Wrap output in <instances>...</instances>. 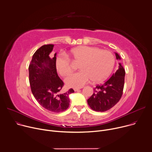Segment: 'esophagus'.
I'll list each match as a JSON object with an SVG mask.
<instances>
[{"instance_id": "34e87169", "label": "esophagus", "mask_w": 152, "mask_h": 152, "mask_svg": "<svg viewBox=\"0 0 152 152\" xmlns=\"http://www.w3.org/2000/svg\"><path fill=\"white\" fill-rule=\"evenodd\" d=\"M80 89V88H73V90H75V91H79Z\"/></svg>"}]
</instances>
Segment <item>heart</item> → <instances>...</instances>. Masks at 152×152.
Wrapping results in <instances>:
<instances>
[{
    "instance_id": "obj_1",
    "label": "heart",
    "mask_w": 152,
    "mask_h": 152,
    "mask_svg": "<svg viewBox=\"0 0 152 152\" xmlns=\"http://www.w3.org/2000/svg\"><path fill=\"white\" fill-rule=\"evenodd\" d=\"M67 55L75 61H80L78 68L81 70L66 78L65 81L70 87L80 88L90 79L94 82L104 80L111 74L115 64L114 56L110 52L94 47L78 46ZM55 65L61 76H66L72 70L70 60L64 54L56 57Z\"/></svg>"
}]
</instances>
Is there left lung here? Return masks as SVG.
Here are the masks:
<instances>
[{
  "mask_svg": "<svg viewBox=\"0 0 152 152\" xmlns=\"http://www.w3.org/2000/svg\"><path fill=\"white\" fill-rule=\"evenodd\" d=\"M115 53L117 59H121ZM125 70L121 63L118 70L113 76L102 85L94 88V93L87 100L90 107L95 111L104 112L115 106L121 99L124 84Z\"/></svg>",
  "mask_w": 152,
  "mask_h": 152,
  "instance_id": "8db88e82",
  "label": "left lung"
}]
</instances>
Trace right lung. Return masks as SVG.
I'll return each instance as SVG.
<instances>
[{"label":"right lung","instance_id":"right-lung-1","mask_svg":"<svg viewBox=\"0 0 152 152\" xmlns=\"http://www.w3.org/2000/svg\"><path fill=\"white\" fill-rule=\"evenodd\" d=\"M53 46H42L34 53L29 66V77L31 91L37 101L46 110L58 113L69 107V95L75 91L70 88L59 94L64 82L56 72V53L51 56Z\"/></svg>","mask_w":152,"mask_h":152}]
</instances>
